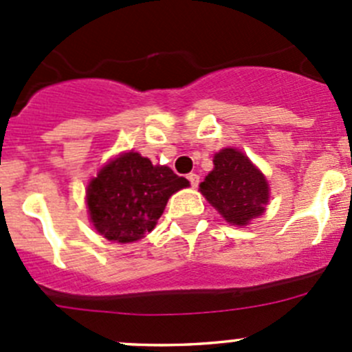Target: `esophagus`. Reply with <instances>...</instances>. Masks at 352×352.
<instances>
[{
    "instance_id": "34e87169",
    "label": "esophagus",
    "mask_w": 352,
    "mask_h": 352,
    "mask_svg": "<svg viewBox=\"0 0 352 352\" xmlns=\"http://www.w3.org/2000/svg\"><path fill=\"white\" fill-rule=\"evenodd\" d=\"M187 179H189L190 186H192V187L199 186V175H197V173H189V175H187Z\"/></svg>"
}]
</instances>
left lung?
Wrapping results in <instances>:
<instances>
[{"instance_id":"left-lung-1","label":"left lung","mask_w":352,"mask_h":352,"mask_svg":"<svg viewBox=\"0 0 352 352\" xmlns=\"http://www.w3.org/2000/svg\"><path fill=\"white\" fill-rule=\"evenodd\" d=\"M214 168L201 184L202 196L223 218L243 226L264 212L269 187L261 170L252 165L242 151L226 148L214 155Z\"/></svg>"}]
</instances>
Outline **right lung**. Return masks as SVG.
<instances>
[{
    "instance_id": "right-lung-1",
    "label": "right lung",
    "mask_w": 352,
    "mask_h": 352,
    "mask_svg": "<svg viewBox=\"0 0 352 352\" xmlns=\"http://www.w3.org/2000/svg\"><path fill=\"white\" fill-rule=\"evenodd\" d=\"M189 180L140 153H124L98 172L87 190L95 230L107 240L136 242L155 228L166 201Z\"/></svg>"
}]
</instances>
